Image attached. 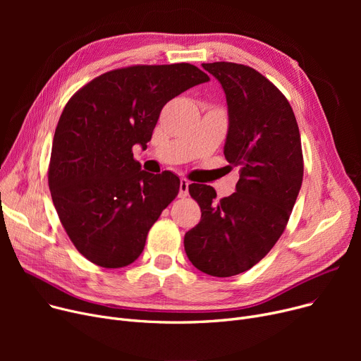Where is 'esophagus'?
Returning <instances> with one entry per match:
<instances>
[{
    "instance_id": "esophagus-1",
    "label": "esophagus",
    "mask_w": 361,
    "mask_h": 361,
    "mask_svg": "<svg viewBox=\"0 0 361 361\" xmlns=\"http://www.w3.org/2000/svg\"><path fill=\"white\" fill-rule=\"evenodd\" d=\"M188 183L185 178H181L180 180V193H178V196L180 197H187L188 196Z\"/></svg>"
}]
</instances>
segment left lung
I'll return each mask as SVG.
<instances>
[{"label":"left lung","mask_w":361,"mask_h":361,"mask_svg":"<svg viewBox=\"0 0 361 361\" xmlns=\"http://www.w3.org/2000/svg\"><path fill=\"white\" fill-rule=\"evenodd\" d=\"M221 83L228 105L224 155L238 168L235 193L215 202L214 187L190 184L200 222L184 235L199 271L219 278L249 271L286 230L302 183V150L293 108L282 92L249 66L202 64Z\"/></svg>","instance_id":"8db88e82"}]
</instances>
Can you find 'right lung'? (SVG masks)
Masks as SVG:
<instances>
[{
	"instance_id": "right-lung-1",
	"label": "right lung",
	"mask_w": 361,
	"mask_h": 361,
	"mask_svg": "<svg viewBox=\"0 0 361 361\" xmlns=\"http://www.w3.org/2000/svg\"><path fill=\"white\" fill-rule=\"evenodd\" d=\"M209 80L188 63L106 71L75 92L55 128L48 184L74 247L98 267L116 269L143 252L150 226L180 190V178L150 174L133 158L161 109Z\"/></svg>"
}]
</instances>
